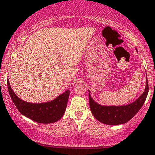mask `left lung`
<instances>
[{
    "mask_svg": "<svg viewBox=\"0 0 155 155\" xmlns=\"http://www.w3.org/2000/svg\"><path fill=\"white\" fill-rule=\"evenodd\" d=\"M147 79V78H146ZM89 91V101L91 112L94 117L101 123L110 125L125 124L131 119L141 109L149 92V84L146 80V86L143 93L132 103L122 106H104L92 99Z\"/></svg>",
    "mask_w": 155,
    "mask_h": 155,
    "instance_id": "8db88e82",
    "label": "left lung"
}]
</instances>
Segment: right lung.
<instances>
[{
  "label": "right lung",
  "instance_id": "add662e5",
  "mask_svg": "<svg viewBox=\"0 0 155 155\" xmlns=\"http://www.w3.org/2000/svg\"><path fill=\"white\" fill-rule=\"evenodd\" d=\"M9 94L19 112L31 120L39 123L48 124L57 122L66 111L70 91L66 90L55 99L45 103H30L19 98L12 91L7 80Z\"/></svg>",
  "mask_w": 155,
  "mask_h": 155
}]
</instances>
